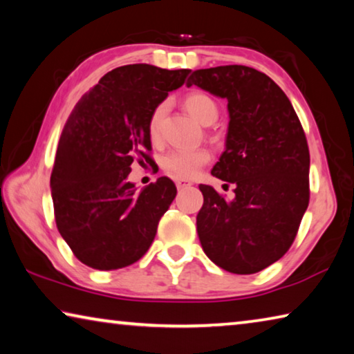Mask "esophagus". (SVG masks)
Here are the masks:
<instances>
[{"label": "esophagus", "mask_w": 354, "mask_h": 354, "mask_svg": "<svg viewBox=\"0 0 354 354\" xmlns=\"http://www.w3.org/2000/svg\"><path fill=\"white\" fill-rule=\"evenodd\" d=\"M192 185L190 181H184V179H179V181H176V187L178 190H184V189H189Z\"/></svg>", "instance_id": "34e87169"}]
</instances>
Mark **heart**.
I'll list each match as a JSON object with an SVG mask.
<instances>
[{
	"label": "heart",
	"mask_w": 354,
	"mask_h": 354,
	"mask_svg": "<svg viewBox=\"0 0 354 354\" xmlns=\"http://www.w3.org/2000/svg\"><path fill=\"white\" fill-rule=\"evenodd\" d=\"M185 109L201 124H211L218 117V106L215 101L206 93L195 92L190 93L184 101ZM167 112V104H159L153 111L148 122V134L153 142H158L162 136V122ZM211 160V153L207 149H176L165 156L164 169L170 175L189 179L194 178L203 165Z\"/></svg>",
	"instance_id": "b5f03b06"
}]
</instances>
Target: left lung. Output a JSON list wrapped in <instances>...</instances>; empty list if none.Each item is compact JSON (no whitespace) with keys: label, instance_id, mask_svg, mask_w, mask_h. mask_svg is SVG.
I'll return each mask as SVG.
<instances>
[{"label":"left lung","instance_id":"obj_1","mask_svg":"<svg viewBox=\"0 0 354 354\" xmlns=\"http://www.w3.org/2000/svg\"><path fill=\"white\" fill-rule=\"evenodd\" d=\"M190 86L225 98L230 112L225 151L211 173L234 185V198L200 184L203 251L226 272L257 273L286 254L308 209L306 136L286 93L254 68L195 70Z\"/></svg>","mask_w":354,"mask_h":354}]
</instances>
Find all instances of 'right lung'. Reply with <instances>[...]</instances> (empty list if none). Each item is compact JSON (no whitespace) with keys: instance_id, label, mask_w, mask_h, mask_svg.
<instances>
[{"instance_id":"right-lung-1","label":"right lung","mask_w":354,"mask_h":354,"mask_svg":"<svg viewBox=\"0 0 354 354\" xmlns=\"http://www.w3.org/2000/svg\"><path fill=\"white\" fill-rule=\"evenodd\" d=\"M187 68L149 64L113 68L77 101L65 123L51 173L57 230L75 256L97 270L140 259L176 196L169 178L137 192L131 164L151 160L148 122L185 82Z\"/></svg>"}]
</instances>
